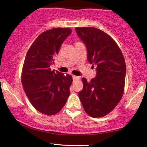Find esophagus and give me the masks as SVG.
I'll list each match as a JSON object with an SVG mask.
<instances>
[{
	"label": "esophagus",
	"instance_id": "obj_1",
	"mask_svg": "<svg viewBox=\"0 0 147 147\" xmlns=\"http://www.w3.org/2000/svg\"><path fill=\"white\" fill-rule=\"evenodd\" d=\"M73 81L78 80H80V77H79V76H73Z\"/></svg>",
	"mask_w": 147,
	"mask_h": 147
}]
</instances>
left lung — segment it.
<instances>
[{"instance_id":"8db88e82","label":"left lung","mask_w":147,"mask_h":147,"mask_svg":"<svg viewBox=\"0 0 147 147\" xmlns=\"http://www.w3.org/2000/svg\"><path fill=\"white\" fill-rule=\"evenodd\" d=\"M76 32L85 44L88 61L96 66V76L88 82L83 78L84 88L78 93L84 109L94 118L103 117L113 110L124 93L126 66L117 44L101 30L76 27Z\"/></svg>"}]
</instances>
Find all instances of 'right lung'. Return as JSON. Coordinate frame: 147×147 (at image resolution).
I'll list each match as a JSON object with an SVG mask.
<instances>
[{
    "label": "right lung",
    "mask_w": 147,
    "mask_h": 147,
    "mask_svg": "<svg viewBox=\"0 0 147 147\" xmlns=\"http://www.w3.org/2000/svg\"><path fill=\"white\" fill-rule=\"evenodd\" d=\"M69 28L43 32L29 49L22 71V84L30 102L37 111L52 115L61 110L70 95L71 75L52 71L50 65L61 44L71 33Z\"/></svg>",
    "instance_id": "obj_1"
}]
</instances>
